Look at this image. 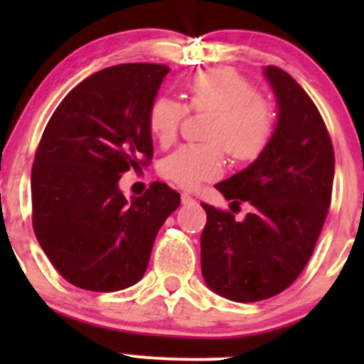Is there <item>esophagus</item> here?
I'll return each mask as SVG.
<instances>
[{
	"label": "esophagus",
	"instance_id": "esophagus-1",
	"mask_svg": "<svg viewBox=\"0 0 364 364\" xmlns=\"http://www.w3.org/2000/svg\"><path fill=\"white\" fill-rule=\"evenodd\" d=\"M181 203L183 204H192L193 203V197L190 193H181Z\"/></svg>",
	"mask_w": 364,
	"mask_h": 364
}]
</instances>
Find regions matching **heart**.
<instances>
[{
    "label": "heart",
    "instance_id": "heart-1",
    "mask_svg": "<svg viewBox=\"0 0 364 364\" xmlns=\"http://www.w3.org/2000/svg\"><path fill=\"white\" fill-rule=\"evenodd\" d=\"M190 107L213 112L208 144H186L160 161V174L179 188H197L222 174L223 149L234 160L255 159L266 148L273 132L269 105L257 97L255 87L232 68H211L196 73L185 82ZM185 107L168 97L153 100L148 127L160 146L178 137Z\"/></svg>",
    "mask_w": 364,
    "mask_h": 364
}]
</instances>
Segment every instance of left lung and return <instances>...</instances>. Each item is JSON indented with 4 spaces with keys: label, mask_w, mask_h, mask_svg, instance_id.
Wrapping results in <instances>:
<instances>
[{
    "label": "left lung",
    "mask_w": 364,
    "mask_h": 364,
    "mask_svg": "<svg viewBox=\"0 0 364 364\" xmlns=\"http://www.w3.org/2000/svg\"><path fill=\"white\" fill-rule=\"evenodd\" d=\"M264 77L277 98L273 134L248 167L215 185L253 211L237 222L203 204V278L236 303L280 294L299 277L321 236L335 178L331 139L311 98L282 68L266 67Z\"/></svg>",
    "instance_id": "8db88e82"
}]
</instances>
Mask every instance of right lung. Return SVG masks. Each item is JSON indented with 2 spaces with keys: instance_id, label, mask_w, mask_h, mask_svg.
I'll return each mask as SVG.
<instances>
[{
  "instance_id": "obj_1",
  "label": "right lung",
  "mask_w": 364,
  "mask_h": 364,
  "mask_svg": "<svg viewBox=\"0 0 364 364\" xmlns=\"http://www.w3.org/2000/svg\"><path fill=\"white\" fill-rule=\"evenodd\" d=\"M168 70H100L70 91L43 130L31 168L33 229L58 273L84 291L137 284L160 227L181 203L165 183L130 200L119 188L124 172L153 156L148 111Z\"/></svg>"
}]
</instances>
